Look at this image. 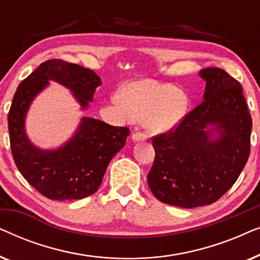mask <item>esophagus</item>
<instances>
[{"mask_svg":"<svg viewBox=\"0 0 260 260\" xmlns=\"http://www.w3.org/2000/svg\"><path fill=\"white\" fill-rule=\"evenodd\" d=\"M131 137H133V141H135V142H142V141H145L148 138L147 135H145L144 133H141V131L133 134V136Z\"/></svg>","mask_w":260,"mask_h":260,"instance_id":"esophagus-1","label":"esophagus"}]
</instances>
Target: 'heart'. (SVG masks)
I'll return each instance as SVG.
<instances>
[{
	"instance_id": "b5f03b06",
	"label": "heart",
	"mask_w": 260,
	"mask_h": 260,
	"mask_svg": "<svg viewBox=\"0 0 260 260\" xmlns=\"http://www.w3.org/2000/svg\"><path fill=\"white\" fill-rule=\"evenodd\" d=\"M123 102L116 104L135 120H144L151 133H166L175 127L186 116L189 99L174 85L149 80L134 81L124 87Z\"/></svg>"
}]
</instances>
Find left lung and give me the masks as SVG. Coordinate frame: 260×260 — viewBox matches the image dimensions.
Masks as SVG:
<instances>
[{
	"label": "left lung",
	"instance_id": "obj_1",
	"mask_svg": "<svg viewBox=\"0 0 260 260\" xmlns=\"http://www.w3.org/2000/svg\"><path fill=\"white\" fill-rule=\"evenodd\" d=\"M199 74L206 81L204 102L174 129L152 137L155 159L148 174L156 199L183 208L219 200L251 150L252 118L239 81L218 67Z\"/></svg>",
	"mask_w": 260,
	"mask_h": 260
}]
</instances>
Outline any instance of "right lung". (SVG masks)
<instances>
[{
  "label": "right lung",
  "instance_id": "obj_1",
  "mask_svg": "<svg viewBox=\"0 0 260 260\" xmlns=\"http://www.w3.org/2000/svg\"><path fill=\"white\" fill-rule=\"evenodd\" d=\"M49 80L70 88L81 109L93 101L101 78L92 70L52 59L21 81L8 113L13 158L19 172L39 193L51 200H79L94 194L113 156L125 145L130 130L83 117L74 136L55 150L37 148L27 137L24 119L30 103Z\"/></svg>",
  "mask_w": 260,
  "mask_h": 260
}]
</instances>
